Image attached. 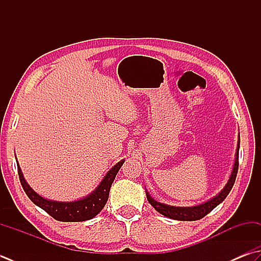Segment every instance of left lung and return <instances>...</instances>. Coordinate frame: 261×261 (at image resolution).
I'll list each match as a JSON object with an SVG mask.
<instances>
[{"mask_svg":"<svg viewBox=\"0 0 261 261\" xmlns=\"http://www.w3.org/2000/svg\"><path fill=\"white\" fill-rule=\"evenodd\" d=\"M239 149H240V135H239V142H238V149L237 153H235V161L233 166L232 174L229 176V179L225 188L219 192V193L214 196L213 199L208 200L207 202L201 203L198 205H193V207H174V205H168L165 203H160L151 198V195L146 192V198L149 203L153 207L158 213L166 216V217L176 219V220H184V222H191V220H198L203 218L205 215H208L210 211H213L219 203H222L225 200L226 196L232 190L233 185L235 183V178H237L238 169H239Z\"/></svg>","mask_w":261,"mask_h":261,"instance_id":"obj_1","label":"left lung"}]
</instances>
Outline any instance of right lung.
Returning <instances> with one entry per match:
<instances>
[{"label": "right lung", "instance_id": "1", "mask_svg": "<svg viewBox=\"0 0 261 261\" xmlns=\"http://www.w3.org/2000/svg\"><path fill=\"white\" fill-rule=\"evenodd\" d=\"M124 162L125 160H121L112 167L107 175L103 177L99 186L91 194H88L81 200L71 201V202L47 200L37 194L24 179L19 164H17V166L19 179H20L22 189L34 203L38 205L39 208H42L44 211H46L48 215L52 216L54 219L59 220V222H85V220L95 217L106 205L108 198H109L111 185L114 183L116 175Z\"/></svg>", "mask_w": 261, "mask_h": 261}]
</instances>
